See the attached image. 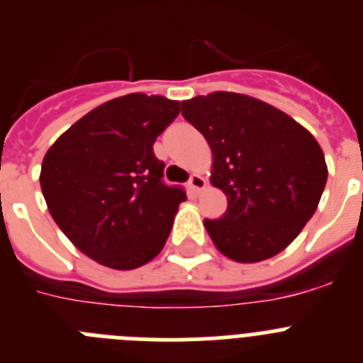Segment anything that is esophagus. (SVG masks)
Returning a JSON list of instances; mask_svg holds the SVG:
<instances>
[{"label":"esophagus","mask_w":363,"mask_h":363,"mask_svg":"<svg viewBox=\"0 0 363 363\" xmlns=\"http://www.w3.org/2000/svg\"><path fill=\"white\" fill-rule=\"evenodd\" d=\"M205 185H207V182H205L203 176H200V174H192L191 176V182H189V189H191L194 194H198L200 191H203Z\"/></svg>","instance_id":"esophagus-1"}]
</instances>
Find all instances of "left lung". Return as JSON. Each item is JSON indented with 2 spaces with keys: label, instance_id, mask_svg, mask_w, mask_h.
Masks as SVG:
<instances>
[{
  "label": "left lung",
  "instance_id": "obj_1",
  "mask_svg": "<svg viewBox=\"0 0 363 363\" xmlns=\"http://www.w3.org/2000/svg\"><path fill=\"white\" fill-rule=\"evenodd\" d=\"M182 114L209 143L211 185L229 203L220 220L203 221L214 247L238 264L284 251L325 189L327 163L316 138L280 108L240 92L185 99Z\"/></svg>",
  "mask_w": 363,
  "mask_h": 363
}]
</instances>
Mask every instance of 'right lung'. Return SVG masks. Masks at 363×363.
<instances>
[{"label":"right lung","instance_id":"obj_1","mask_svg":"<svg viewBox=\"0 0 363 363\" xmlns=\"http://www.w3.org/2000/svg\"><path fill=\"white\" fill-rule=\"evenodd\" d=\"M178 114L176 99L120 96L86 112L45 154L40 184L50 216L99 265L130 271L162 252L187 196L163 184L152 145Z\"/></svg>","mask_w":363,"mask_h":363}]
</instances>
